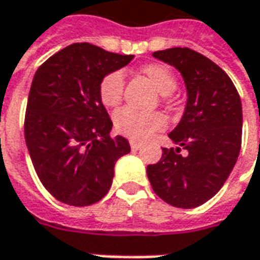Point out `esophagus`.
<instances>
[{
  "label": "esophagus",
  "instance_id": "34e87169",
  "mask_svg": "<svg viewBox=\"0 0 260 260\" xmlns=\"http://www.w3.org/2000/svg\"><path fill=\"white\" fill-rule=\"evenodd\" d=\"M129 145H131V147L134 149V150H138V149H141V147H142V142L129 141Z\"/></svg>",
  "mask_w": 260,
  "mask_h": 260
}]
</instances>
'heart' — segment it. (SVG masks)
I'll return each mask as SVG.
<instances>
[{"instance_id": "b5f03b06", "label": "heart", "mask_w": 260, "mask_h": 260, "mask_svg": "<svg viewBox=\"0 0 260 260\" xmlns=\"http://www.w3.org/2000/svg\"><path fill=\"white\" fill-rule=\"evenodd\" d=\"M142 74L161 96L171 94L177 89V79L167 67L160 64H149L142 68ZM125 78L121 71L107 74L99 85V96L106 107H115L122 102ZM114 126L121 135L145 141L147 138L167 128V118L160 113H141L134 108L125 107L114 114Z\"/></svg>"}]
</instances>
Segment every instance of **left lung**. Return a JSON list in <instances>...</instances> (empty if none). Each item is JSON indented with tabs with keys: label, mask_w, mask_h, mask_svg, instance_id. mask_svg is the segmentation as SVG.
<instances>
[{
	"label": "left lung",
	"mask_w": 260,
	"mask_h": 260,
	"mask_svg": "<svg viewBox=\"0 0 260 260\" xmlns=\"http://www.w3.org/2000/svg\"><path fill=\"white\" fill-rule=\"evenodd\" d=\"M153 57L180 71L188 99L182 118L169 134L178 147H164L157 163L147 166V178L171 206L198 207L221 189L237 163L242 136L240 94L223 69L191 48H167Z\"/></svg>",
	"instance_id": "8db88e82"
}]
</instances>
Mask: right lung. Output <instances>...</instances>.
<instances>
[{"label": "right lung", "instance_id": "add662e5", "mask_svg": "<svg viewBox=\"0 0 260 260\" xmlns=\"http://www.w3.org/2000/svg\"><path fill=\"white\" fill-rule=\"evenodd\" d=\"M134 55L75 43L51 55L33 76L25 115L26 146L44 188L57 201L89 206L103 199L114 166L131 152L99 96L100 80Z\"/></svg>", "mask_w": 260, "mask_h": 260}]
</instances>
